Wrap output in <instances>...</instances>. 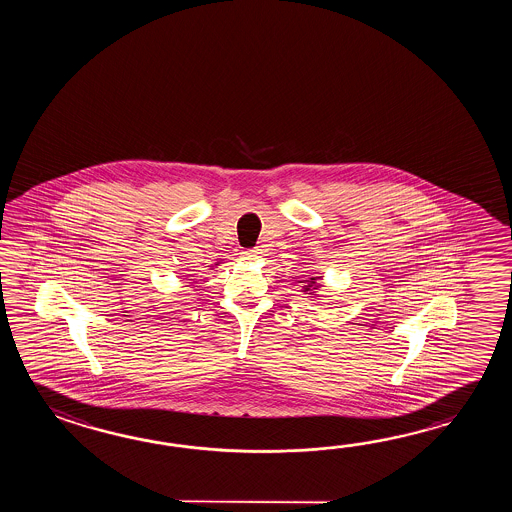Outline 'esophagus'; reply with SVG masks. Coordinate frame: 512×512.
I'll use <instances>...</instances> for the list:
<instances>
[{"mask_svg":"<svg viewBox=\"0 0 512 512\" xmlns=\"http://www.w3.org/2000/svg\"><path fill=\"white\" fill-rule=\"evenodd\" d=\"M260 249H247V251L241 252V260L254 261L256 258H260Z\"/></svg>","mask_w":512,"mask_h":512,"instance_id":"obj_1","label":"esophagus"}]
</instances>
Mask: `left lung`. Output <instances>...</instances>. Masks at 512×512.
Segmentation results:
<instances>
[{
    "instance_id": "8db88e82",
    "label": "left lung",
    "mask_w": 512,
    "mask_h": 512,
    "mask_svg": "<svg viewBox=\"0 0 512 512\" xmlns=\"http://www.w3.org/2000/svg\"><path fill=\"white\" fill-rule=\"evenodd\" d=\"M305 283H307V285H305L304 287L305 291H313V289H316V287H318V285H316V278H311V280H305Z\"/></svg>"
}]
</instances>
